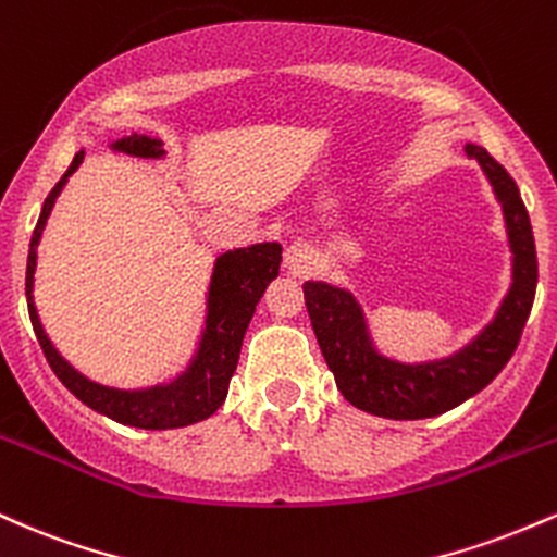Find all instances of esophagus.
Listing matches in <instances>:
<instances>
[{
    "mask_svg": "<svg viewBox=\"0 0 557 557\" xmlns=\"http://www.w3.org/2000/svg\"><path fill=\"white\" fill-rule=\"evenodd\" d=\"M284 262H286V268H289V271L308 273L312 268V249L308 245H302V242H297V245L286 247Z\"/></svg>",
    "mask_w": 557,
    "mask_h": 557,
    "instance_id": "esophagus-1",
    "label": "esophagus"
}]
</instances>
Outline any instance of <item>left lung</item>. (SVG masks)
Returning a JSON list of instances; mask_svg holds the SVG:
<instances>
[{"instance_id":"left-lung-1","label":"left lung","mask_w":557,"mask_h":557,"mask_svg":"<svg viewBox=\"0 0 557 557\" xmlns=\"http://www.w3.org/2000/svg\"><path fill=\"white\" fill-rule=\"evenodd\" d=\"M466 154L476 160L495 191L505 218L510 247V286L490 323L468 345L447 358L403 362L379 352L362 305L352 292L326 281H305L312 331L336 386L347 403L371 416L416 421L458 408L479 395L516 352L536 292V249L529 212L516 181L479 144L466 141Z\"/></svg>"}]
</instances>
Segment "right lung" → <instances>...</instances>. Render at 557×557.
Instances as JSON below:
<instances>
[{
  "label": "right lung",
  "instance_id": "add662e5",
  "mask_svg": "<svg viewBox=\"0 0 557 557\" xmlns=\"http://www.w3.org/2000/svg\"><path fill=\"white\" fill-rule=\"evenodd\" d=\"M110 149L131 154V158L160 160L165 158L160 139L144 134H131L123 139L110 141ZM84 162V149H78L71 168L65 171L49 197L44 199V208L36 223L34 236L28 247V265H26V299L28 315L34 323L36 339L47 355V362L52 366L67 389L76 395L81 403L89 405L97 413L123 423V426L165 431L191 426V423L205 421L215 413L228 395V381L234 376L236 362H239L242 342H245L247 326L252 321L255 308H258L262 292L268 289L273 278L278 276L281 265V245L278 242H260L239 249L218 255L212 265V276L208 286V299H205V326L199 334L197 349L191 355L189 366L178 373L176 379L165 384L144 386V389H117V386H104L91 381L89 376L76 371L62 355L52 339L44 331L39 312L34 302V273H36V247H39L47 218L58 202L60 191L65 189L67 178L78 171Z\"/></svg>",
  "mask_w": 557,
  "mask_h": 557
}]
</instances>
